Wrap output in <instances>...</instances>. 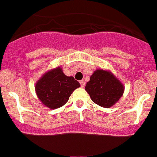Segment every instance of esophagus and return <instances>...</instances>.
I'll list each match as a JSON object with an SVG mask.
<instances>
[{"mask_svg": "<svg viewBox=\"0 0 157 157\" xmlns=\"http://www.w3.org/2000/svg\"><path fill=\"white\" fill-rule=\"evenodd\" d=\"M79 82H80V85H81V87H82V88H83V87L85 86L86 82H85V81H84V80H81Z\"/></svg>", "mask_w": 157, "mask_h": 157, "instance_id": "34e87169", "label": "esophagus"}]
</instances>
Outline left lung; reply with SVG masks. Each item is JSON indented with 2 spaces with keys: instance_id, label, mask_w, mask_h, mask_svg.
<instances>
[{
  "instance_id": "left-lung-1",
  "label": "left lung",
  "mask_w": 157,
  "mask_h": 157,
  "mask_svg": "<svg viewBox=\"0 0 157 157\" xmlns=\"http://www.w3.org/2000/svg\"><path fill=\"white\" fill-rule=\"evenodd\" d=\"M85 90L94 103L103 108L116 104L124 91L123 84L112 73L101 69L94 72Z\"/></svg>"
}]
</instances>
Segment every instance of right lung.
<instances>
[{"instance_id": "add662e5", "label": "right lung", "mask_w": 157, "mask_h": 157, "mask_svg": "<svg viewBox=\"0 0 157 157\" xmlns=\"http://www.w3.org/2000/svg\"><path fill=\"white\" fill-rule=\"evenodd\" d=\"M79 86L74 78L65 75L62 69L57 67L44 75L36 84L35 90L37 98L45 106L56 109L65 105L71 94Z\"/></svg>"}]
</instances>
